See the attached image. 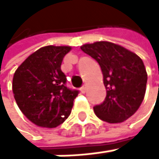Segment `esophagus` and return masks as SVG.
Instances as JSON below:
<instances>
[{
  "instance_id": "esophagus-1",
  "label": "esophagus",
  "mask_w": 159,
  "mask_h": 159,
  "mask_svg": "<svg viewBox=\"0 0 159 159\" xmlns=\"http://www.w3.org/2000/svg\"><path fill=\"white\" fill-rule=\"evenodd\" d=\"M86 90H87V86L86 85H83L81 88H80V91L82 93H86Z\"/></svg>"
}]
</instances>
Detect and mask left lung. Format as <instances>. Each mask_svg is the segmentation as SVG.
I'll return each mask as SVG.
<instances>
[{"mask_svg":"<svg viewBox=\"0 0 159 159\" xmlns=\"http://www.w3.org/2000/svg\"><path fill=\"white\" fill-rule=\"evenodd\" d=\"M81 49L100 66L107 95L93 107L101 120L120 123L138 110L144 99L147 72L143 61L135 53L110 42H96Z\"/></svg>","mask_w":159,"mask_h":159,"instance_id":"1","label":"left lung"}]
</instances>
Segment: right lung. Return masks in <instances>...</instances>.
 <instances>
[{
    "instance_id": "obj_1",
    "label": "right lung",
    "mask_w": 159,
    "mask_h": 159,
    "mask_svg": "<svg viewBox=\"0 0 159 159\" xmlns=\"http://www.w3.org/2000/svg\"><path fill=\"white\" fill-rule=\"evenodd\" d=\"M70 47L48 46L28 56L13 76L12 89L18 107L39 127L55 128L70 114L79 90L66 87L61 70Z\"/></svg>"
}]
</instances>
